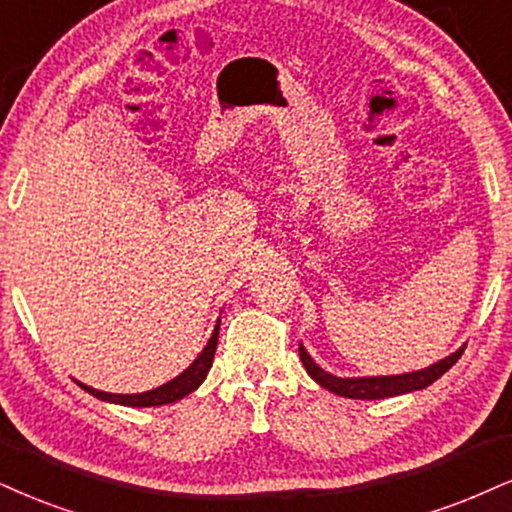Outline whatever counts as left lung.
Returning <instances> with one entry per match:
<instances>
[{"label":"left lung","instance_id":"1","mask_svg":"<svg viewBox=\"0 0 512 512\" xmlns=\"http://www.w3.org/2000/svg\"><path fill=\"white\" fill-rule=\"evenodd\" d=\"M463 351H465V344L460 346L458 351H453L451 356L432 363L430 368H422L415 372H403V375L337 377V375H332V372L320 368V365L311 358V353L304 349V344H299L301 363H304L306 372L320 384V387H325L327 391H332V394H337V396H346V399H361V401L387 399V396H399V394H408V391H418V389L430 387L432 382H437L439 377L458 361L460 353Z\"/></svg>","mask_w":512,"mask_h":512}]
</instances>
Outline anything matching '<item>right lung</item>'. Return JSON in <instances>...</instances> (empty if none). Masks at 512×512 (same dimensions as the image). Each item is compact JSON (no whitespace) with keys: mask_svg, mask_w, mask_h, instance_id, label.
Returning a JSON list of instances; mask_svg holds the SVG:
<instances>
[{"mask_svg":"<svg viewBox=\"0 0 512 512\" xmlns=\"http://www.w3.org/2000/svg\"><path fill=\"white\" fill-rule=\"evenodd\" d=\"M218 330H220V318L216 320V327H213L211 339L204 346V351L194 358L192 365L187 370H182L175 380H170L161 387L151 389V391H142V394H111V391H99L94 387H87V384L78 382L87 394L97 396V399L109 401V403H118V406H130V408H151V406H166V403H175L180 399H185L187 394H192L194 389H199V384L206 380L208 370L213 365V356H216V346H218Z\"/></svg>","mask_w":512,"mask_h":512,"instance_id":"add662e5","label":"right lung"}]
</instances>
